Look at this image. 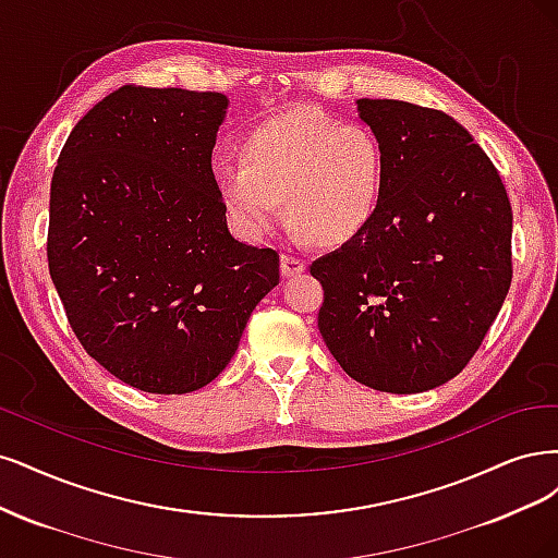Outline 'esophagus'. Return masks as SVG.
<instances>
[{"instance_id": "esophagus-1", "label": "esophagus", "mask_w": 558, "mask_h": 558, "mask_svg": "<svg viewBox=\"0 0 558 558\" xmlns=\"http://www.w3.org/2000/svg\"><path fill=\"white\" fill-rule=\"evenodd\" d=\"M280 271H282V276H287V278L299 276V274L305 271V262L299 259V257H294V255H282V257H280Z\"/></svg>"}]
</instances>
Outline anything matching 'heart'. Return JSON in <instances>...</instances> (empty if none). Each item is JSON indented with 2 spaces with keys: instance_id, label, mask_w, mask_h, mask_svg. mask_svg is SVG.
Returning <instances> with one entry per match:
<instances>
[{
  "instance_id": "obj_1",
  "label": "heart",
  "mask_w": 558,
  "mask_h": 558,
  "mask_svg": "<svg viewBox=\"0 0 558 558\" xmlns=\"http://www.w3.org/2000/svg\"><path fill=\"white\" fill-rule=\"evenodd\" d=\"M231 218L259 239L287 218L319 245H348L375 220L385 192V150L373 130L322 111L268 120L247 136L243 165L215 167Z\"/></svg>"
}]
</instances>
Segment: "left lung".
I'll return each instance as SVG.
<instances>
[{
  "mask_svg": "<svg viewBox=\"0 0 558 558\" xmlns=\"http://www.w3.org/2000/svg\"><path fill=\"white\" fill-rule=\"evenodd\" d=\"M385 150V192L362 236L311 264L322 338L350 377L417 393L471 362L512 282V208L496 167L442 111L359 99Z\"/></svg>",
  "mask_w": 558,
  "mask_h": 558,
  "instance_id": "8db88e82",
  "label": "left lung"
}]
</instances>
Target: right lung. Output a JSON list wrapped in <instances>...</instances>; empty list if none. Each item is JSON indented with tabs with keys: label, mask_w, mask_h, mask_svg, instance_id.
I'll use <instances>...</instances> for the list:
<instances>
[{
	"label": "right lung",
	"mask_w": 558,
	"mask_h": 558,
	"mask_svg": "<svg viewBox=\"0 0 558 558\" xmlns=\"http://www.w3.org/2000/svg\"><path fill=\"white\" fill-rule=\"evenodd\" d=\"M229 99L122 85L71 130L50 183L48 268L85 352L148 393L202 389L280 280L227 229L210 157Z\"/></svg>",
	"instance_id": "right-lung-1"
}]
</instances>
